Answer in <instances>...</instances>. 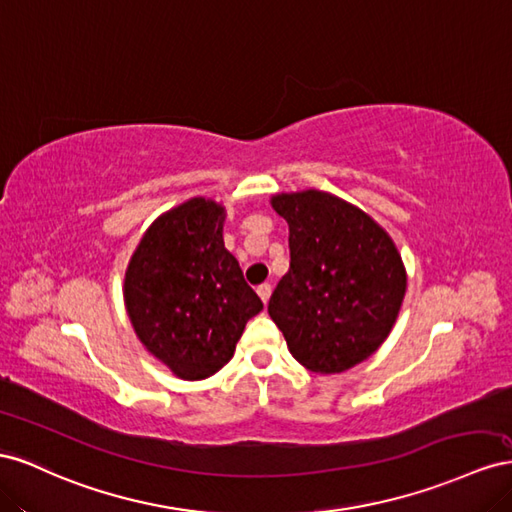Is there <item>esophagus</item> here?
<instances>
[{
	"mask_svg": "<svg viewBox=\"0 0 512 512\" xmlns=\"http://www.w3.org/2000/svg\"><path fill=\"white\" fill-rule=\"evenodd\" d=\"M257 294H259L261 302L268 304V300H270V294H272V285H270V283H261V285L257 287Z\"/></svg>",
	"mask_w": 512,
	"mask_h": 512,
	"instance_id": "esophagus-1",
	"label": "esophagus"
}]
</instances>
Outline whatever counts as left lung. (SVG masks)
<instances>
[{
	"instance_id": "1",
	"label": "left lung",
	"mask_w": 512,
	"mask_h": 512,
	"mask_svg": "<svg viewBox=\"0 0 512 512\" xmlns=\"http://www.w3.org/2000/svg\"><path fill=\"white\" fill-rule=\"evenodd\" d=\"M289 272L268 313L291 356L315 373H343L386 341L407 276L397 246L369 214L324 191L283 193Z\"/></svg>"
}]
</instances>
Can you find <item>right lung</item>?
I'll use <instances>...</instances> for the list:
<instances>
[{
    "mask_svg": "<svg viewBox=\"0 0 512 512\" xmlns=\"http://www.w3.org/2000/svg\"><path fill=\"white\" fill-rule=\"evenodd\" d=\"M225 208L193 197L158 216L130 257L124 302L139 341L173 375L206 379L264 302L223 242Z\"/></svg>",
    "mask_w": 512,
    "mask_h": 512,
    "instance_id": "add662e5",
    "label": "right lung"
}]
</instances>
